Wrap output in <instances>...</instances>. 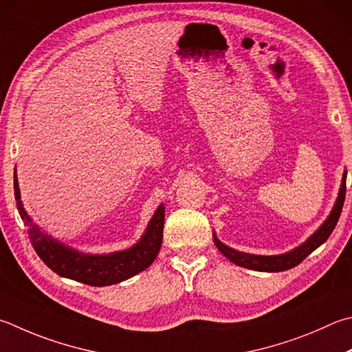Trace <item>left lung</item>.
I'll use <instances>...</instances> for the list:
<instances>
[{
	"mask_svg": "<svg viewBox=\"0 0 352 352\" xmlns=\"http://www.w3.org/2000/svg\"><path fill=\"white\" fill-rule=\"evenodd\" d=\"M344 194H346V170L343 172L338 197L334 203V208L331 209L329 215L327 217V220L322 223V226L318 228L308 240L302 243L300 246L294 248L289 252L278 254V255H257V254L240 252V251H235L234 248L226 246L225 243H221L219 239H217L215 232L212 234L214 243L215 246L219 248V251L225 255L229 261H232V263H235L237 266L246 267V270L260 271V272H280V271L291 270V267L302 263V261L308 257L312 251H316L318 246L323 245V243L328 240L331 232L334 231V228L337 225L338 217H340L343 203H344Z\"/></svg>",
	"mask_w": 352,
	"mask_h": 352,
	"instance_id": "left-lung-1",
	"label": "left lung"
}]
</instances>
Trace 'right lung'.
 I'll return each mask as SVG.
<instances>
[{
	"label": "right lung",
	"instance_id": "right-lung-1",
	"mask_svg": "<svg viewBox=\"0 0 352 352\" xmlns=\"http://www.w3.org/2000/svg\"><path fill=\"white\" fill-rule=\"evenodd\" d=\"M14 189L18 212L29 226L32 246L44 263L61 277L91 286H109L124 282L149 267L162 248L164 204L157 208L142 239L133 246L111 254H86L50 237L34 223L23 206L16 170L14 172Z\"/></svg>",
	"mask_w": 352,
	"mask_h": 352
}]
</instances>
